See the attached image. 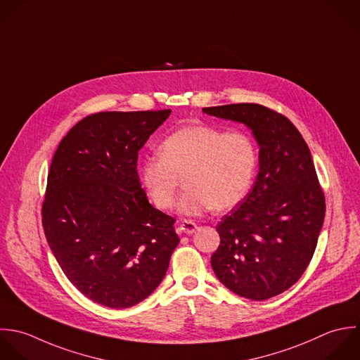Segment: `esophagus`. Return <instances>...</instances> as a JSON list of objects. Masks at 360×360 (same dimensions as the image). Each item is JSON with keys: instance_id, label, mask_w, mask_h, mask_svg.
Masks as SVG:
<instances>
[{"instance_id": "esophagus-1", "label": "esophagus", "mask_w": 360, "mask_h": 360, "mask_svg": "<svg viewBox=\"0 0 360 360\" xmlns=\"http://www.w3.org/2000/svg\"><path fill=\"white\" fill-rule=\"evenodd\" d=\"M179 230H181L182 233L192 234V233H195V231L198 230V224L193 223L192 220H182V221L179 223Z\"/></svg>"}]
</instances>
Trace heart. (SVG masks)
Listing matches in <instances>:
<instances>
[{
  "label": "heart",
  "instance_id": "heart-1",
  "mask_svg": "<svg viewBox=\"0 0 360 360\" xmlns=\"http://www.w3.org/2000/svg\"><path fill=\"white\" fill-rule=\"evenodd\" d=\"M258 167V146L244 130L227 131L209 124L185 126L168 134L160 154L141 161L139 175L153 203L169 210L185 178L178 202L184 216L212 209L229 210L250 192Z\"/></svg>",
  "mask_w": 360,
  "mask_h": 360
}]
</instances>
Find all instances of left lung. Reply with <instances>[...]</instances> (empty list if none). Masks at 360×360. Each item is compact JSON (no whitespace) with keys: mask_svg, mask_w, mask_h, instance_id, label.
<instances>
[{"mask_svg":"<svg viewBox=\"0 0 360 360\" xmlns=\"http://www.w3.org/2000/svg\"><path fill=\"white\" fill-rule=\"evenodd\" d=\"M245 123L261 147L251 192L217 224L212 255L219 281L236 295L266 300L292 288L307 269L326 217V196L310 148L282 113L258 103L202 109Z\"/></svg>","mask_w":360,"mask_h":360,"instance_id":"left-lung-1","label":"left lung"}]
</instances>
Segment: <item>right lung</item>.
I'll return each instance as SVG.
<instances>
[{"label": "right lung", "mask_w": 360, "mask_h": 360, "mask_svg": "<svg viewBox=\"0 0 360 360\" xmlns=\"http://www.w3.org/2000/svg\"><path fill=\"white\" fill-rule=\"evenodd\" d=\"M171 109L88 115L60 141L41 205L46 240L86 299L129 309L164 279L179 243L175 219L154 209L139 151Z\"/></svg>", "instance_id": "1"}]
</instances>
